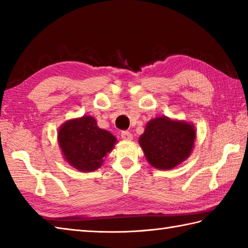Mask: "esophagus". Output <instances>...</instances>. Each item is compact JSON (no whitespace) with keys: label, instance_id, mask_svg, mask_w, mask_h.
I'll use <instances>...</instances> for the list:
<instances>
[{"label":"esophagus","instance_id":"1","mask_svg":"<svg viewBox=\"0 0 248 248\" xmlns=\"http://www.w3.org/2000/svg\"><path fill=\"white\" fill-rule=\"evenodd\" d=\"M120 136H121V139L124 140H131L133 139L132 133L129 132V131H123V132H121V134H120Z\"/></svg>","mask_w":248,"mask_h":248}]
</instances>
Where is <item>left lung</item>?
<instances>
[{
	"mask_svg": "<svg viewBox=\"0 0 248 248\" xmlns=\"http://www.w3.org/2000/svg\"><path fill=\"white\" fill-rule=\"evenodd\" d=\"M195 138L196 132L192 124L157 117L146 125L140 144L152 166L157 170H171L191 155Z\"/></svg>",
	"mask_w": 248,
	"mask_h": 248,
	"instance_id": "left-lung-1",
	"label": "left lung"
}]
</instances>
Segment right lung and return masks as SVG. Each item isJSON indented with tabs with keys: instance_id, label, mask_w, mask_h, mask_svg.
<instances>
[{
	"instance_id": "right-lung-1",
	"label": "right lung",
	"mask_w": 248,
	"mask_h": 248,
	"mask_svg": "<svg viewBox=\"0 0 248 248\" xmlns=\"http://www.w3.org/2000/svg\"><path fill=\"white\" fill-rule=\"evenodd\" d=\"M115 143V136L100 129L92 116L67 121L59 131V144L65 159L82 171H92L101 166L103 157Z\"/></svg>"
}]
</instances>
